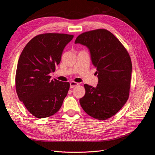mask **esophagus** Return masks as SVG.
I'll list each match as a JSON object with an SVG mask.
<instances>
[{
    "label": "esophagus",
    "mask_w": 155,
    "mask_h": 155,
    "mask_svg": "<svg viewBox=\"0 0 155 155\" xmlns=\"http://www.w3.org/2000/svg\"><path fill=\"white\" fill-rule=\"evenodd\" d=\"M78 85H79L78 83H76L74 81H71L70 83V88H73L74 87L78 86Z\"/></svg>",
    "instance_id": "obj_1"
}]
</instances>
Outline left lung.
<instances>
[{"label": "left lung", "mask_w": 155, "mask_h": 155, "mask_svg": "<svg viewBox=\"0 0 155 155\" xmlns=\"http://www.w3.org/2000/svg\"><path fill=\"white\" fill-rule=\"evenodd\" d=\"M75 44L88 49L98 77L96 87L84 85L85 94L79 103L89 116L107 120L116 114L128 100L132 73L130 56L120 41L105 29L83 33Z\"/></svg>", "instance_id": "8db88e82"}]
</instances>
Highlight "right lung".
Returning a JSON list of instances; mask_svg holds the SVG:
<instances>
[{
  "mask_svg": "<svg viewBox=\"0 0 155 155\" xmlns=\"http://www.w3.org/2000/svg\"><path fill=\"white\" fill-rule=\"evenodd\" d=\"M74 35L44 34L31 39L18 61L15 86L21 101L30 113L44 118L56 113L70 88L68 82L51 79L63 50Z\"/></svg>",
  "mask_w": 155,
  "mask_h": 155,
  "instance_id": "obj_1",
  "label": "right lung"
}]
</instances>
